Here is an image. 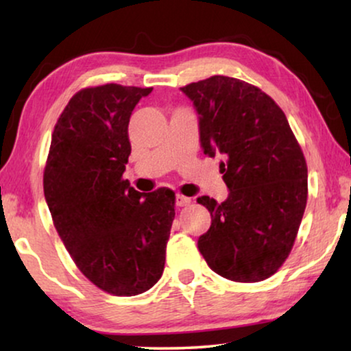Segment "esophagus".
Listing matches in <instances>:
<instances>
[{"instance_id":"34e87169","label":"esophagus","mask_w":351,"mask_h":351,"mask_svg":"<svg viewBox=\"0 0 351 351\" xmlns=\"http://www.w3.org/2000/svg\"><path fill=\"white\" fill-rule=\"evenodd\" d=\"M191 203V198L189 196H184V195H177L176 196V204L179 206V208H184V206H189Z\"/></svg>"}]
</instances>
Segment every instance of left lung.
Here are the masks:
<instances>
[{
  "mask_svg": "<svg viewBox=\"0 0 351 351\" xmlns=\"http://www.w3.org/2000/svg\"><path fill=\"white\" fill-rule=\"evenodd\" d=\"M199 114L204 153H220L230 189L198 203L213 217L198 249L217 275L257 282L280 270L294 246L308 196L304 152L270 95L243 80L215 75L180 88Z\"/></svg>",
  "mask_w": 351,
  "mask_h": 351,
  "instance_id": "obj_1",
  "label": "left lung"
}]
</instances>
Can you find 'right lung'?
Masks as SVG:
<instances>
[{"mask_svg":"<svg viewBox=\"0 0 351 351\" xmlns=\"http://www.w3.org/2000/svg\"><path fill=\"white\" fill-rule=\"evenodd\" d=\"M153 88L90 86L69 100L52 132L43 186L52 222L75 265L112 295L156 285L176 217V193L134 190L123 172L128 124Z\"/></svg>","mask_w":351,"mask_h":351,"instance_id":"1","label":"right lung"}]
</instances>
